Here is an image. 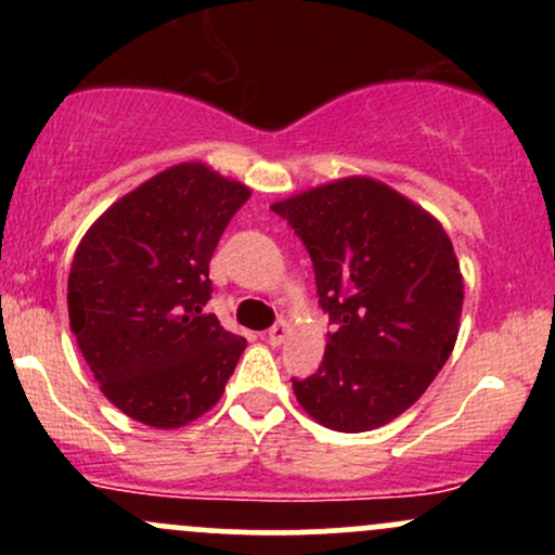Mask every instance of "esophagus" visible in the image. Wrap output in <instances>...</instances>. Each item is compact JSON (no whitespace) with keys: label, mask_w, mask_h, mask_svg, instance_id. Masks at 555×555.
I'll return each instance as SVG.
<instances>
[{"label":"esophagus","mask_w":555,"mask_h":555,"mask_svg":"<svg viewBox=\"0 0 555 555\" xmlns=\"http://www.w3.org/2000/svg\"><path fill=\"white\" fill-rule=\"evenodd\" d=\"M286 334H289V323H286V321H279L276 326H271V328H269V334H266V336H269V344H271V347H279V344H282V341L286 339Z\"/></svg>","instance_id":"esophagus-1"}]
</instances>
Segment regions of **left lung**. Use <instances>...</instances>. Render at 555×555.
Wrapping results in <instances>:
<instances>
[{"instance_id":"obj_1","label":"left lung","mask_w":555,"mask_h":555,"mask_svg":"<svg viewBox=\"0 0 555 555\" xmlns=\"http://www.w3.org/2000/svg\"><path fill=\"white\" fill-rule=\"evenodd\" d=\"M313 258L334 334L310 378H292L315 423L365 433L410 410L449 360L464 282L436 216L373 177H344L273 203Z\"/></svg>"}]
</instances>
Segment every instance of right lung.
<instances>
[{"label": "right lung", "mask_w": 555, "mask_h": 555, "mask_svg": "<svg viewBox=\"0 0 555 555\" xmlns=\"http://www.w3.org/2000/svg\"><path fill=\"white\" fill-rule=\"evenodd\" d=\"M247 197L208 164H175L112 203L75 250L69 328L104 397L149 428L206 415L245 352L203 308L208 263Z\"/></svg>", "instance_id": "right-lung-1"}]
</instances>
